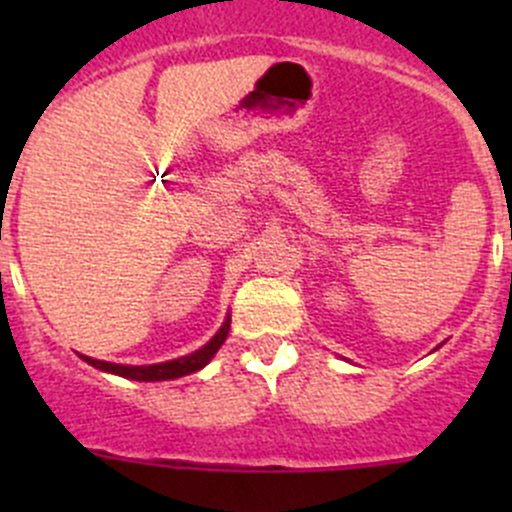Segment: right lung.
<instances>
[{
    "instance_id": "obj_1",
    "label": "right lung",
    "mask_w": 512,
    "mask_h": 512,
    "mask_svg": "<svg viewBox=\"0 0 512 512\" xmlns=\"http://www.w3.org/2000/svg\"><path fill=\"white\" fill-rule=\"evenodd\" d=\"M227 332H230V317L225 319L223 327L218 329L213 339H210L205 347H200L198 352L180 356V359L173 361H163V364H148V366H126V364H111V361H101V359H91V356L79 354L86 364L96 366V369L108 371V374L123 376V379H133V381H168V379H180V376H188L193 371H200L215 354L218 349L223 347V342L227 339Z\"/></svg>"
}]
</instances>
